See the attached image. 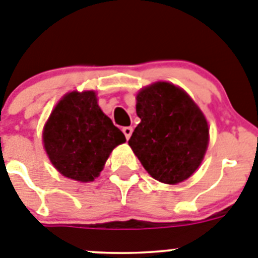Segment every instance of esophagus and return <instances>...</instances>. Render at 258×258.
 Instances as JSON below:
<instances>
[{"label":"esophagus","instance_id":"34e87169","mask_svg":"<svg viewBox=\"0 0 258 258\" xmlns=\"http://www.w3.org/2000/svg\"><path fill=\"white\" fill-rule=\"evenodd\" d=\"M122 131H123L124 136H126V139L128 140L132 135V127H123V130H122Z\"/></svg>","mask_w":258,"mask_h":258}]
</instances>
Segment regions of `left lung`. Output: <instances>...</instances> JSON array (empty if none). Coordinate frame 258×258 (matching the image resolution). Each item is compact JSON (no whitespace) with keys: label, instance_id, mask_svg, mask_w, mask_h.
<instances>
[{"label":"left lung","instance_id":"obj_1","mask_svg":"<svg viewBox=\"0 0 258 258\" xmlns=\"http://www.w3.org/2000/svg\"><path fill=\"white\" fill-rule=\"evenodd\" d=\"M136 113L141 122L128 145L148 173L169 185L189 178L201 166L210 141L199 106L177 86L155 82L139 91Z\"/></svg>","mask_w":258,"mask_h":258}]
</instances>
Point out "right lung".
Wrapping results in <instances>:
<instances>
[{"instance_id": "add662e5", "label": "right lung", "mask_w": 258, "mask_h": 258, "mask_svg": "<svg viewBox=\"0 0 258 258\" xmlns=\"http://www.w3.org/2000/svg\"><path fill=\"white\" fill-rule=\"evenodd\" d=\"M43 146L66 177L94 181L115 146L126 141L97 104L95 91H72L55 105L43 127Z\"/></svg>"}]
</instances>
